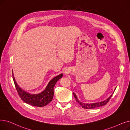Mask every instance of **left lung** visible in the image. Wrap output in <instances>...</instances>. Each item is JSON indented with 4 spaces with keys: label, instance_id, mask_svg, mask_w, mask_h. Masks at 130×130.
<instances>
[{
    "label": "left lung",
    "instance_id": "8db88e82",
    "mask_svg": "<svg viewBox=\"0 0 130 130\" xmlns=\"http://www.w3.org/2000/svg\"><path fill=\"white\" fill-rule=\"evenodd\" d=\"M116 88H115V89H116ZM113 93H114V92L112 93V94H111L108 98L106 99V100H105L103 101H101V102L91 103V104H86V103H82V102H81V101H79V100L77 99L76 95L75 94V93L73 92V94H74V97L76 101L79 104V105H80L82 107V108H83L84 109H93V108H97V107H99L104 106V105H106L107 103L108 102V101L109 100V99L111 97V96L112 95V94H113Z\"/></svg>",
    "mask_w": 130,
    "mask_h": 130
}]
</instances>
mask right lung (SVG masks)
<instances>
[{
    "label": "right lung",
    "instance_id": "right-lung-1",
    "mask_svg": "<svg viewBox=\"0 0 130 130\" xmlns=\"http://www.w3.org/2000/svg\"><path fill=\"white\" fill-rule=\"evenodd\" d=\"M13 76L16 90L21 99L27 104L33 106L41 107L48 105L52 101L54 97V87L57 81L63 76V74L61 73L58 75L54 77L52 80L50 81L46 89L42 92L36 94L29 93L22 89L15 81L13 72Z\"/></svg>",
    "mask_w": 130,
    "mask_h": 130
}]
</instances>
